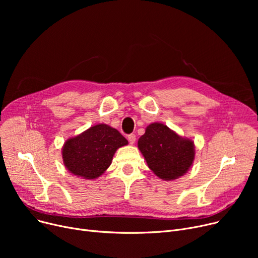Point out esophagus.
Returning <instances> with one entry per match:
<instances>
[{
	"instance_id": "esophagus-1",
	"label": "esophagus",
	"mask_w": 258,
	"mask_h": 258,
	"mask_svg": "<svg viewBox=\"0 0 258 258\" xmlns=\"http://www.w3.org/2000/svg\"><path fill=\"white\" fill-rule=\"evenodd\" d=\"M127 139H128L130 144H134V143H135V141H136V135H135V134H131V135H128V136H127Z\"/></svg>"
}]
</instances>
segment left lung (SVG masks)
Here are the masks:
<instances>
[{
	"label": "left lung",
	"instance_id": "8db88e82",
	"mask_svg": "<svg viewBox=\"0 0 258 258\" xmlns=\"http://www.w3.org/2000/svg\"><path fill=\"white\" fill-rule=\"evenodd\" d=\"M146 163L162 180L172 181L191 167L196 150L191 139L184 138L159 122L151 123L138 140Z\"/></svg>",
	"mask_w": 258,
	"mask_h": 258
}]
</instances>
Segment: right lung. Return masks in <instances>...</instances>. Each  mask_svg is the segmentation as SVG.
Here are the masks:
<instances>
[{"instance_id":"add662e5","label":"right lung","mask_w":258,"mask_h":258,"mask_svg":"<svg viewBox=\"0 0 258 258\" xmlns=\"http://www.w3.org/2000/svg\"><path fill=\"white\" fill-rule=\"evenodd\" d=\"M127 144L116 128L99 123L64 142L62 161L75 177L95 180L111 165L118 148Z\"/></svg>"}]
</instances>
